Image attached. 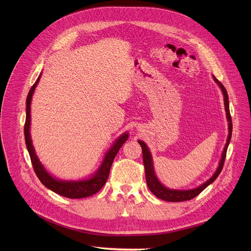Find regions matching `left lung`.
I'll list each match as a JSON object with an SVG mask.
<instances>
[{"label": "left lung", "mask_w": 251, "mask_h": 251, "mask_svg": "<svg viewBox=\"0 0 251 251\" xmlns=\"http://www.w3.org/2000/svg\"><path fill=\"white\" fill-rule=\"evenodd\" d=\"M215 81L219 84V86L222 88L223 95H224V101H225V109H226V113H227V119L229 122V136L227 139V143L225 146V149H224L223 154H222V159L219 165V168L217 169L216 173L213 175L212 178H209L205 183H203L202 185H201L200 187H197L195 189H191V190H173V189H168L165 186H163L162 184L157 180L155 174H154V170H153V166H152V160H151V152L148 149V147L146 146V143L141 140H138V143L141 146L142 149V157H143V165H144V169H146V179H147V184L150 188V190L157 197V199L166 201H172V202H179V201H190L192 199H194L195 196L199 195L202 190H204L209 184H212L220 175L221 171L223 170L224 167V163H225V159H226V153H227V150H228V146L231 140V136H232V118L230 115V109H229V98H228V94L227 90L225 88L218 79L214 76Z\"/></svg>", "instance_id": "1"}]
</instances>
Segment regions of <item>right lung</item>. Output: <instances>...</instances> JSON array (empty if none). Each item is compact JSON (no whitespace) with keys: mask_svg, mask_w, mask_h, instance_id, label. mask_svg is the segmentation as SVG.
I'll use <instances>...</instances> for the list:
<instances>
[{"mask_svg":"<svg viewBox=\"0 0 251 251\" xmlns=\"http://www.w3.org/2000/svg\"><path fill=\"white\" fill-rule=\"evenodd\" d=\"M41 75L36 79L35 83L31 86L27 99H26V119L24 124V136H25V143L26 148L28 150L31 164L33 167L34 172L44 185L64 197H68V199H84V197H88L96 194L99 192L108 180L110 170L113 164V161L115 159L116 154L118 153L119 150L122 148L125 141L128 139V133L123 134L122 136L119 137L114 146L111 148V150L107 152L104 156V160L100 166V168L98 170V172L94 175V177L85 180V181H61L52 178L44 168V166L38 161L37 156L35 154L34 149L31 143L30 133H29V127H30V103L32 95L34 92V89L39 81Z\"/></svg>","mask_w":251,"mask_h":251,"instance_id":"obj_1","label":"right lung"}]
</instances>
